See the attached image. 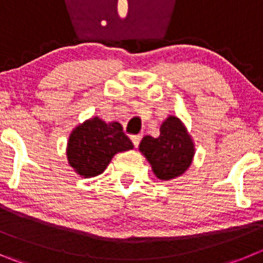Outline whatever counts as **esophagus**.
<instances>
[{
    "label": "esophagus",
    "instance_id": "obj_1",
    "mask_svg": "<svg viewBox=\"0 0 263 263\" xmlns=\"http://www.w3.org/2000/svg\"><path fill=\"white\" fill-rule=\"evenodd\" d=\"M131 140H132V143H134L135 148H137L140 144V141H141V136H140V135H137V136H132Z\"/></svg>",
    "mask_w": 263,
    "mask_h": 263
}]
</instances>
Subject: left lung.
<instances>
[{
    "mask_svg": "<svg viewBox=\"0 0 263 263\" xmlns=\"http://www.w3.org/2000/svg\"><path fill=\"white\" fill-rule=\"evenodd\" d=\"M159 132L157 139L144 137L139 149L151 163L154 175L170 180L188 170L195 156V144L181 120L174 115L161 124Z\"/></svg>",
    "mask_w": 263,
    "mask_h": 263,
    "instance_id": "8db88e82",
    "label": "left lung"
}]
</instances>
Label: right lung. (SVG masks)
Listing matches in <instances>:
<instances>
[{
    "instance_id": "right-lung-1",
    "label": "right lung",
    "mask_w": 263,
    "mask_h": 263,
    "mask_svg": "<svg viewBox=\"0 0 263 263\" xmlns=\"http://www.w3.org/2000/svg\"><path fill=\"white\" fill-rule=\"evenodd\" d=\"M134 148L118 122L106 123L98 117L76 126L68 137V165L82 178H93L105 171L112 157Z\"/></svg>"
}]
</instances>
